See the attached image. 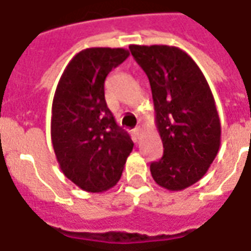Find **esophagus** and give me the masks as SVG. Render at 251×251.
<instances>
[{
  "label": "esophagus",
  "mask_w": 251,
  "mask_h": 251,
  "mask_svg": "<svg viewBox=\"0 0 251 251\" xmlns=\"http://www.w3.org/2000/svg\"><path fill=\"white\" fill-rule=\"evenodd\" d=\"M133 133H134V135L137 137V138H140L141 133H142V129H141L140 126H138V127H135L134 130H133Z\"/></svg>",
  "instance_id": "obj_1"
}]
</instances>
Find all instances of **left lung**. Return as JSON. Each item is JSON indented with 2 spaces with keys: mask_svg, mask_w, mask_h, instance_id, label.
I'll use <instances>...</instances> for the list:
<instances>
[{
  "mask_svg": "<svg viewBox=\"0 0 251 251\" xmlns=\"http://www.w3.org/2000/svg\"><path fill=\"white\" fill-rule=\"evenodd\" d=\"M148 75L163 155L150 163L159 186L170 192L198 182L221 145V122L209 83L190 55L176 46L130 45Z\"/></svg>",
  "mask_w": 251,
  "mask_h": 251,
  "instance_id": "left-lung-1",
  "label": "left lung"
}]
</instances>
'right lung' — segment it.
Returning a JSON list of instances; mask_svg holds the SVG:
<instances>
[{
    "instance_id": "1",
    "label": "right lung",
    "mask_w": 251,
    "mask_h": 251,
    "mask_svg": "<svg viewBox=\"0 0 251 251\" xmlns=\"http://www.w3.org/2000/svg\"><path fill=\"white\" fill-rule=\"evenodd\" d=\"M129 57L122 48H89L65 68L51 106V142L59 168L85 192L101 193L120 181L133 141L105 101V79Z\"/></svg>"
}]
</instances>
